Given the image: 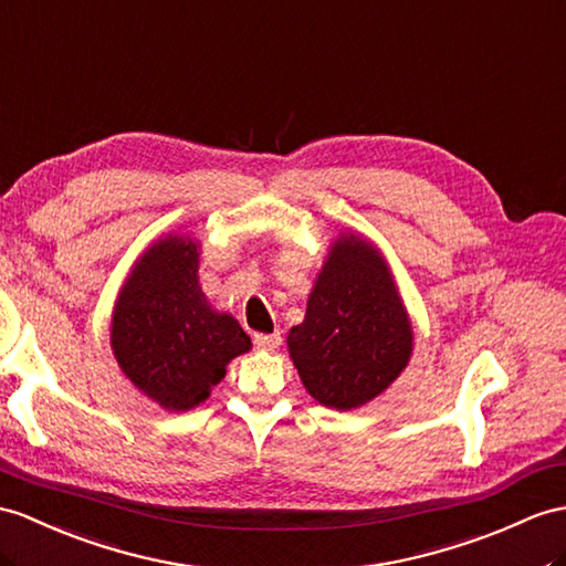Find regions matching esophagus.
Here are the masks:
<instances>
[{"mask_svg": "<svg viewBox=\"0 0 566 566\" xmlns=\"http://www.w3.org/2000/svg\"><path fill=\"white\" fill-rule=\"evenodd\" d=\"M254 343L256 348L271 353L281 346V334H254Z\"/></svg>", "mask_w": 566, "mask_h": 566, "instance_id": "34e87169", "label": "esophagus"}]
</instances>
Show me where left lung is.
Masks as SVG:
<instances>
[{
	"instance_id": "obj_1",
	"label": "left lung",
	"mask_w": 566,
	"mask_h": 566,
	"mask_svg": "<svg viewBox=\"0 0 566 566\" xmlns=\"http://www.w3.org/2000/svg\"><path fill=\"white\" fill-rule=\"evenodd\" d=\"M412 340L387 256L363 232L343 230L285 340L307 394L326 408H363L401 377Z\"/></svg>"
}]
</instances>
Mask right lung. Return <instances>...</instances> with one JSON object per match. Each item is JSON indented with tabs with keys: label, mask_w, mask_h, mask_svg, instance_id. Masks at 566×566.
Instances as JSON below:
<instances>
[{
	"label": "right lung",
	"mask_w": 566,
	"mask_h": 566,
	"mask_svg": "<svg viewBox=\"0 0 566 566\" xmlns=\"http://www.w3.org/2000/svg\"><path fill=\"white\" fill-rule=\"evenodd\" d=\"M201 242L168 232L150 242L124 279L109 319V348L136 389L170 412L203 403L252 340L199 285Z\"/></svg>",
	"instance_id": "add662e5"
}]
</instances>
